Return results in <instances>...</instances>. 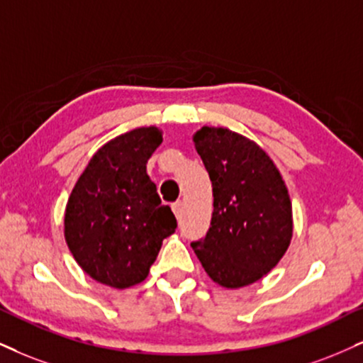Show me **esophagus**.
<instances>
[{
  "label": "esophagus",
  "instance_id": "34e87169",
  "mask_svg": "<svg viewBox=\"0 0 363 363\" xmlns=\"http://www.w3.org/2000/svg\"><path fill=\"white\" fill-rule=\"evenodd\" d=\"M172 208H173L174 216H177V217H180V212H182V202H180V200H178V202H174Z\"/></svg>",
  "mask_w": 363,
  "mask_h": 363
}]
</instances>
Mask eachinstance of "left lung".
<instances>
[{
  "mask_svg": "<svg viewBox=\"0 0 363 363\" xmlns=\"http://www.w3.org/2000/svg\"><path fill=\"white\" fill-rule=\"evenodd\" d=\"M194 141L212 182L213 213L207 235L191 247L220 286L256 283L291 242L288 189L269 156L247 138L205 126Z\"/></svg>",
  "mask_w": 363,
  "mask_h": 363,
  "instance_id": "1",
  "label": "left lung"
}]
</instances>
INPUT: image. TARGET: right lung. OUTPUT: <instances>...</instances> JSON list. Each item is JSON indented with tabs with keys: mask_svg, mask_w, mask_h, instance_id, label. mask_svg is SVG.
Returning a JSON list of instances; mask_svg holds the SVG:
<instances>
[{
	"mask_svg": "<svg viewBox=\"0 0 363 363\" xmlns=\"http://www.w3.org/2000/svg\"><path fill=\"white\" fill-rule=\"evenodd\" d=\"M158 128L114 138L92 156L65 208V240L79 266L102 284L124 289L146 279L161 242L177 229L146 163L161 145Z\"/></svg>",
	"mask_w": 363,
	"mask_h": 363,
	"instance_id": "add662e5",
	"label": "right lung"
}]
</instances>
